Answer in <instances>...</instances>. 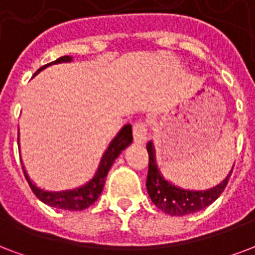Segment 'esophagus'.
I'll return each mask as SVG.
<instances>
[{"label": "esophagus", "instance_id": "obj_1", "mask_svg": "<svg viewBox=\"0 0 255 255\" xmlns=\"http://www.w3.org/2000/svg\"><path fill=\"white\" fill-rule=\"evenodd\" d=\"M133 138L134 142L143 143L148 138V130H146V125L142 121H138L133 125Z\"/></svg>", "mask_w": 255, "mask_h": 255}]
</instances>
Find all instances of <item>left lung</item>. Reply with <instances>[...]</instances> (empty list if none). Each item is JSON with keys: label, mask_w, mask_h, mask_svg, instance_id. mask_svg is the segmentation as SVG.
I'll return each mask as SVG.
<instances>
[{"label": "left lung", "mask_w": 255, "mask_h": 255, "mask_svg": "<svg viewBox=\"0 0 255 255\" xmlns=\"http://www.w3.org/2000/svg\"><path fill=\"white\" fill-rule=\"evenodd\" d=\"M149 154V169L146 177V189L154 206L160 208L165 214L175 216L188 215L198 212L207 206L212 204L216 199L221 196L229 183L230 176L233 169L230 171L229 176L226 177L221 184L207 191H188L171 184L161 176L158 168L156 165V157H154V148L153 143H146Z\"/></svg>", "instance_id": "left-lung-1"}]
</instances>
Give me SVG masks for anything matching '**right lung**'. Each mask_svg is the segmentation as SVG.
Instances as JSON below:
<instances>
[{
  "mask_svg": "<svg viewBox=\"0 0 255 255\" xmlns=\"http://www.w3.org/2000/svg\"><path fill=\"white\" fill-rule=\"evenodd\" d=\"M72 57L71 56H62L59 57L57 60L52 63H48L45 66L34 72V75H37L40 71L44 70L45 67L51 66V64H57V63H66L71 62ZM133 141V135H131V125H125L118 134L116 135V138L113 139L109 148L103 154L101 164L98 166V171L95 173L93 179L87 181L86 184L76 187L72 189H66V191H45L41 189L30 181V179L26 175L25 169L22 166V171L25 175V179L29 184L30 189L33 191V193L43 203L51 206V207L62 208V210H68V211H82L89 208L91 204L97 202V199L99 198V195L102 192L103 185H105V180H106L107 172L110 171L113 162L116 161V158L121 154V152L129 146Z\"/></svg>",
  "mask_w": 255,
  "mask_h": 255,
  "instance_id": "obj_1",
  "label": "right lung"
}]
</instances>
